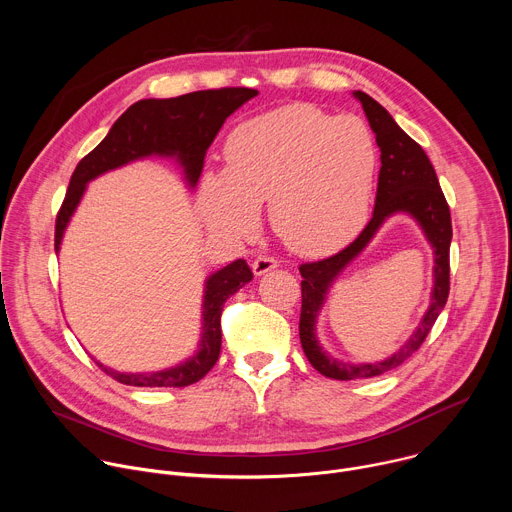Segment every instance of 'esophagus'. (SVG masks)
Returning a JSON list of instances; mask_svg holds the SVG:
<instances>
[{
    "instance_id": "34e87169",
    "label": "esophagus",
    "mask_w": 512,
    "mask_h": 512,
    "mask_svg": "<svg viewBox=\"0 0 512 512\" xmlns=\"http://www.w3.org/2000/svg\"><path fill=\"white\" fill-rule=\"evenodd\" d=\"M277 267V261L273 259V257H257L255 261H253V265H251V269H253V273L259 277V275H265L267 271H271V269H275Z\"/></svg>"
}]
</instances>
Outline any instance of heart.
<instances>
[{"label": "heart", "mask_w": 512, "mask_h": 512, "mask_svg": "<svg viewBox=\"0 0 512 512\" xmlns=\"http://www.w3.org/2000/svg\"><path fill=\"white\" fill-rule=\"evenodd\" d=\"M375 172L377 145L362 119L287 105L229 133L223 172L200 182L198 212L210 231L247 239L267 202L271 231L289 251L328 255L362 227Z\"/></svg>", "instance_id": "heart-1"}]
</instances>
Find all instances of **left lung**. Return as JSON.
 Listing matches in <instances>:
<instances>
[{"label": "left lung", "mask_w": 512, "mask_h": 512, "mask_svg": "<svg viewBox=\"0 0 512 512\" xmlns=\"http://www.w3.org/2000/svg\"><path fill=\"white\" fill-rule=\"evenodd\" d=\"M352 95L356 101H360L381 150V172L373 218L340 253L316 263L300 265V273L304 277L300 316L302 348L318 373L336 381L369 379L397 369L423 344L437 316L442 314L450 294L452 218L435 170L427 154L421 150V145L397 125L383 105L362 91H354ZM395 213L411 215L434 249V287L430 308L408 342L391 357L377 363H346L334 359L321 348L315 336L317 314L337 275L366 248L386 218Z\"/></svg>", "instance_id": "1"}]
</instances>
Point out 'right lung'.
I'll return each instance as SVG.
<instances>
[{
	"label": "right lung",
	"instance_id": "right-lung-1",
	"mask_svg": "<svg viewBox=\"0 0 512 512\" xmlns=\"http://www.w3.org/2000/svg\"><path fill=\"white\" fill-rule=\"evenodd\" d=\"M257 95L255 89L196 91L174 99H141L109 129L107 137L72 172L64 202L56 216L54 249L60 251L64 231L81 204L87 184L111 170L145 158H170L184 174L188 188L198 184L204 156L229 115ZM253 279L245 259L210 273L204 281L202 326L198 350L176 367L154 373H119L97 360L115 381L133 387H188L200 381L221 354L223 304Z\"/></svg>",
	"mask_w": 512,
	"mask_h": 512
}]
</instances>
